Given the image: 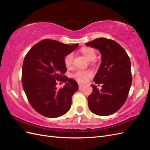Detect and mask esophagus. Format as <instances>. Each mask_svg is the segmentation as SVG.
<instances>
[{
    "label": "esophagus",
    "instance_id": "1",
    "mask_svg": "<svg viewBox=\"0 0 150 150\" xmlns=\"http://www.w3.org/2000/svg\"><path fill=\"white\" fill-rule=\"evenodd\" d=\"M84 85H83V84H79V89H81V88H82L83 87H84Z\"/></svg>",
    "mask_w": 150,
    "mask_h": 150
}]
</instances>
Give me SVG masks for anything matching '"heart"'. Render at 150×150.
I'll use <instances>...</instances> for the list:
<instances>
[{"instance_id": "b5f03b06", "label": "heart", "mask_w": 150, "mask_h": 150, "mask_svg": "<svg viewBox=\"0 0 150 150\" xmlns=\"http://www.w3.org/2000/svg\"><path fill=\"white\" fill-rule=\"evenodd\" d=\"M81 52L88 61L94 59L96 57V53L93 49L91 48H84L81 50ZM73 57L74 55L72 53L68 54L65 57L64 63L66 66H70L72 64ZM92 72L89 71L78 70L73 74V77L80 83H86L88 79L92 76Z\"/></svg>"}]
</instances>
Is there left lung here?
Returning a JSON list of instances; mask_svg holds the SVG:
<instances>
[{
  "instance_id": "1",
  "label": "left lung",
  "mask_w": 150,
  "mask_h": 150,
  "mask_svg": "<svg viewBox=\"0 0 150 150\" xmlns=\"http://www.w3.org/2000/svg\"><path fill=\"white\" fill-rule=\"evenodd\" d=\"M98 49L101 55V64L93 81L102 89L91 85L88 106L94 114L111 115L122 106L132 83L131 61L125 50L115 40L98 38L86 44Z\"/></svg>"
}]
</instances>
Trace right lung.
<instances>
[{
    "label": "right lung",
    "instance_id": "obj_1",
    "mask_svg": "<svg viewBox=\"0 0 150 150\" xmlns=\"http://www.w3.org/2000/svg\"><path fill=\"white\" fill-rule=\"evenodd\" d=\"M78 46L44 39L35 44L25 56L22 87L32 107L41 115L57 117L71 108L72 96L78 90V84L64 76L67 71L64 57ZM57 80L65 83L64 87L57 89Z\"/></svg>",
    "mask_w": 150,
    "mask_h": 150
}]
</instances>
